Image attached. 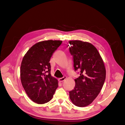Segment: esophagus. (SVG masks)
I'll return each instance as SVG.
<instances>
[{
  "label": "esophagus",
  "instance_id": "esophagus-1",
  "mask_svg": "<svg viewBox=\"0 0 125 125\" xmlns=\"http://www.w3.org/2000/svg\"><path fill=\"white\" fill-rule=\"evenodd\" d=\"M66 78H67L66 76H63L62 78H59V79H58V81H59V82H63V81H65V80H66Z\"/></svg>",
  "mask_w": 125,
  "mask_h": 125
}]
</instances>
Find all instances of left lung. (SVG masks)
Here are the masks:
<instances>
[{
  "label": "left lung",
  "mask_w": 125,
  "mask_h": 125,
  "mask_svg": "<svg viewBox=\"0 0 125 125\" xmlns=\"http://www.w3.org/2000/svg\"><path fill=\"white\" fill-rule=\"evenodd\" d=\"M69 43L74 70L80 71L69 97L75 106L85 107L92 103L102 89L106 78L105 67L99 52L92 44L79 40L70 41Z\"/></svg>",
  "instance_id": "obj_1"
}]
</instances>
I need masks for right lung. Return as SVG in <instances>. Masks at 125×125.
<instances>
[{
  "label": "right lung",
  "mask_w": 125,
  "mask_h": 125,
  "mask_svg": "<svg viewBox=\"0 0 125 125\" xmlns=\"http://www.w3.org/2000/svg\"><path fill=\"white\" fill-rule=\"evenodd\" d=\"M62 43L58 40L40 42L29 49L22 59L21 83L29 97L37 104L50 101L58 88V80L51 74L50 61Z\"/></svg>",
  "instance_id": "obj_1"
}]
</instances>
